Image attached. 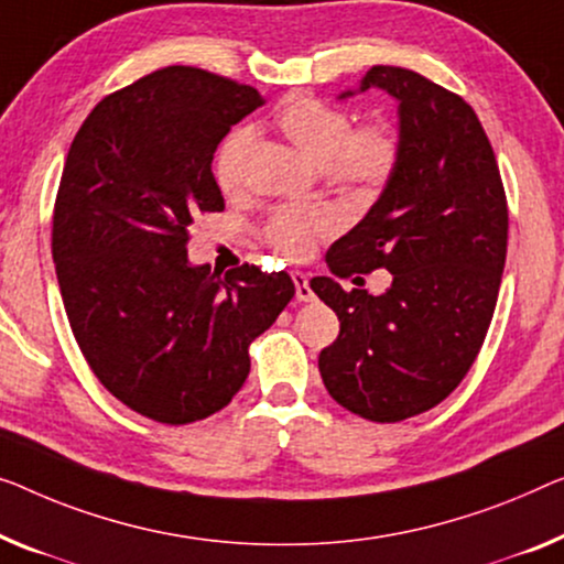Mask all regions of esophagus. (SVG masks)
I'll return each mask as SVG.
<instances>
[{"label": "esophagus", "instance_id": "esophagus-1", "mask_svg": "<svg viewBox=\"0 0 564 564\" xmlns=\"http://www.w3.org/2000/svg\"><path fill=\"white\" fill-rule=\"evenodd\" d=\"M291 279H293V285H296V299H299V301H311V299H314V291H311L308 275H306V273L293 271Z\"/></svg>", "mask_w": 564, "mask_h": 564}]
</instances>
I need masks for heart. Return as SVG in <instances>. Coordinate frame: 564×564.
<instances>
[{
  "instance_id": "obj_1",
  "label": "heart",
  "mask_w": 564,
  "mask_h": 564,
  "mask_svg": "<svg viewBox=\"0 0 564 564\" xmlns=\"http://www.w3.org/2000/svg\"><path fill=\"white\" fill-rule=\"evenodd\" d=\"M275 129L326 174L334 187L355 195H369L388 184L398 166V137L380 121L351 126V116L341 108L311 96H293L275 113ZM256 133L248 126L232 129L223 139L215 156V176L225 195H238L246 187L248 156ZM336 230V220L326 209L281 207L268 217L263 240L285 258L299 260L314 250L318 238Z\"/></svg>"
}]
</instances>
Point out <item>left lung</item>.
Instances as JSON below:
<instances>
[{
  "mask_svg": "<svg viewBox=\"0 0 564 564\" xmlns=\"http://www.w3.org/2000/svg\"><path fill=\"white\" fill-rule=\"evenodd\" d=\"M369 88L400 104V159L326 263L339 279L384 268L392 283L372 296L316 275L311 291L339 316V336L318 355L326 390L349 413L400 423L443 402L474 365L497 308L509 209L464 98L392 65L369 67L359 90Z\"/></svg>",
  "mask_w": 564,
  "mask_h": 564,
  "instance_id": "8db88e82",
  "label": "left lung"
}]
</instances>
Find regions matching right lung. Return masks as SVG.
Masks as SVG:
<instances>
[{"mask_svg":"<svg viewBox=\"0 0 564 564\" xmlns=\"http://www.w3.org/2000/svg\"><path fill=\"white\" fill-rule=\"evenodd\" d=\"M256 88L170 65L106 96L67 151L53 260L67 322L100 384L133 413L187 425L223 410L248 347L296 293L291 275L189 265L197 215L223 213L213 174Z\"/></svg>","mask_w":564,"mask_h":564,"instance_id":"add662e5","label":"right lung"}]
</instances>
